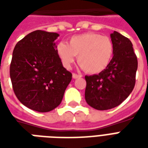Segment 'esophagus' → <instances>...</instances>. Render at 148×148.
<instances>
[{
    "mask_svg": "<svg viewBox=\"0 0 148 148\" xmlns=\"http://www.w3.org/2000/svg\"><path fill=\"white\" fill-rule=\"evenodd\" d=\"M82 77V75L81 74H75V73H73V78L74 79H76V78H78V77Z\"/></svg>",
    "mask_w": 148,
    "mask_h": 148,
    "instance_id": "obj_1",
    "label": "esophagus"
}]
</instances>
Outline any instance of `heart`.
<instances>
[{"label":"heart","instance_id":"b5f03b06","mask_svg":"<svg viewBox=\"0 0 148 148\" xmlns=\"http://www.w3.org/2000/svg\"><path fill=\"white\" fill-rule=\"evenodd\" d=\"M114 45L110 38L93 32L73 36L69 44L59 42L57 53L66 67H71L77 57V62L84 71L97 74L104 71L112 58Z\"/></svg>","mask_w":148,"mask_h":148}]
</instances>
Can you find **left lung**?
I'll list each match as a JSON object with an SVG mask.
<instances>
[{
    "label": "left lung",
    "mask_w": 148,
    "mask_h": 148,
    "mask_svg": "<svg viewBox=\"0 0 148 148\" xmlns=\"http://www.w3.org/2000/svg\"><path fill=\"white\" fill-rule=\"evenodd\" d=\"M110 36L114 52L109 66L98 74L85 77L86 101L97 110H107L121 105L136 84L138 61L132 43L117 32Z\"/></svg>",
    "instance_id": "8db88e82"
}]
</instances>
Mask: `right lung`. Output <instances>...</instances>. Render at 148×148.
Instances as JSON below:
<instances>
[{
	"mask_svg": "<svg viewBox=\"0 0 148 148\" xmlns=\"http://www.w3.org/2000/svg\"><path fill=\"white\" fill-rule=\"evenodd\" d=\"M55 32L36 30L16 44L10 64L12 89L24 106L39 112L61 103L72 74L63 67L56 50Z\"/></svg>",
	"mask_w": 148,
	"mask_h": 148,
	"instance_id": "1",
	"label": "right lung"
}]
</instances>
